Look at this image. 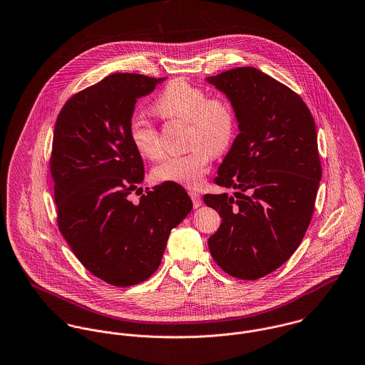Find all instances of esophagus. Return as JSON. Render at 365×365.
<instances>
[{"label":"esophagus","mask_w":365,"mask_h":365,"mask_svg":"<svg viewBox=\"0 0 365 365\" xmlns=\"http://www.w3.org/2000/svg\"><path fill=\"white\" fill-rule=\"evenodd\" d=\"M190 197L192 199V203H194V207H199L202 205V200H200V195H199L197 191H190Z\"/></svg>","instance_id":"1"}]
</instances>
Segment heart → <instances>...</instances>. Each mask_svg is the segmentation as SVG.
Listing matches in <instances>:
<instances>
[{"instance_id":"obj_1","label":"heart","mask_w":365,"mask_h":365,"mask_svg":"<svg viewBox=\"0 0 365 365\" xmlns=\"http://www.w3.org/2000/svg\"><path fill=\"white\" fill-rule=\"evenodd\" d=\"M153 110L163 120L188 124L187 145L190 148L187 153L168 158L155 167L153 177L158 181L177 182L190 188L199 187L212 158L232 146L237 133V114L232 100L220 95L209 96L202 86L177 78L167 83ZM128 136L142 158L149 160L162 158L159 131L149 120L133 117Z\"/></svg>"}]
</instances>
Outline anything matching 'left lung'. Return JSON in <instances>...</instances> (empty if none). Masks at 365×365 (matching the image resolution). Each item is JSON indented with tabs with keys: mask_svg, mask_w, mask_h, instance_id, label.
<instances>
[{
	"mask_svg": "<svg viewBox=\"0 0 365 365\" xmlns=\"http://www.w3.org/2000/svg\"><path fill=\"white\" fill-rule=\"evenodd\" d=\"M206 81L226 93L240 133L206 194L222 225L209 237L215 262L232 277L257 280L283 265L311 223L322 177L312 114L296 92L254 66Z\"/></svg>",
	"mask_w": 365,
	"mask_h": 365,
	"instance_id": "obj_1",
	"label": "left lung"
}]
</instances>
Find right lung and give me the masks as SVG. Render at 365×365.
Returning <instances> with one entry per match:
<instances>
[{"instance_id":"right-lung-1","label":"right lung","mask_w":365,"mask_h":365,"mask_svg":"<svg viewBox=\"0 0 365 365\" xmlns=\"http://www.w3.org/2000/svg\"><path fill=\"white\" fill-rule=\"evenodd\" d=\"M162 81L108 75L68 99L54 127L50 173L58 229L79 262L117 287L158 270L168 234L192 209L187 191L170 181L146 188L136 203L128 198L145 175L128 124L136 99Z\"/></svg>"}]
</instances>
